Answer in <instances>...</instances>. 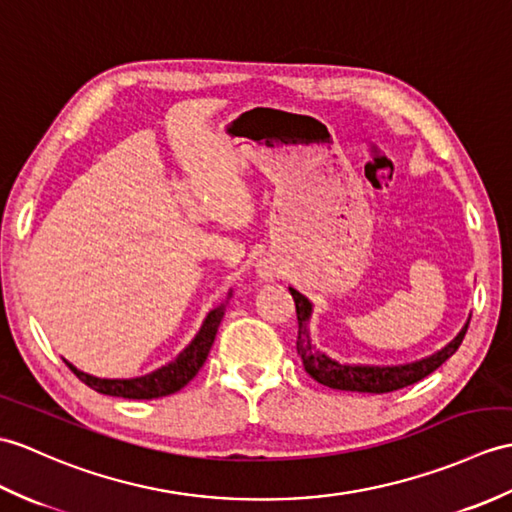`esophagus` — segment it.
I'll return each instance as SVG.
<instances>
[{"mask_svg":"<svg viewBox=\"0 0 512 512\" xmlns=\"http://www.w3.org/2000/svg\"><path fill=\"white\" fill-rule=\"evenodd\" d=\"M257 275H259L261 279H272V268L266 266V264H261V266L257 268Z\"/></svg>","mask_w":512,"mask_h":512,"instance_id":"1","label":"esophagus"}]
</instances>
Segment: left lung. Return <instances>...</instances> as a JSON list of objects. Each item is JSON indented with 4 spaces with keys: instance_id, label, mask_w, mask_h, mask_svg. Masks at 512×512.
<instances>
[{
    "instance_id": "1",
    "label": "left lung",
    "mask_w": 512,
    "mask_h": 512,
    "mask_svg": "<svg viewBox=\"0 0 512 512\" xmlns=\"http://www.w3.org/2000/svg\"><path fill=\"white\" fill-rule=\"evenodd\" d=\"M290 294L296 305V320H299V340H296V349H299L303 368L318 384L336 390L373 392V395H382V392H392L421 382L423 377L434 373L438 366L447 362L451 355L458 351L471 320L469 316L465 327L458 331V336L447 342L441 351L427 355V358L406 364H349L329 358L327 353L316 349V344L312 342L310 336V320L314 305L299 290L290 288Z\"/></svg>"
}]
</instances>
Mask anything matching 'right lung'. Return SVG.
I'll return each mask as SVG.
<instances>
[{"label":"right lung","instance_id":"add662e5","mask_svg":"<svg viewBox=\"0 0 512 512\" xmlns=\"http://www.w3.org/2000/svg\"><path fill=\"white\" fill-rule=\"evenodd\" d=\"M227 299H231V292ZM224 307H227V303H220L216 310H211L207 314V318L202 320V325L198 329V334L194 336V340L176 355V360L157 368V371H152L148 375L130 377V379H106V377H95L89 373H82L67 360H65V364L71 368V373H74L80 382H85L95 392H102V395H109V397L159 399V397L174 395V392H178L183 386L192 382L196 373L202 368V364H205L207 355L211 351V344H213V340H216L220 320L224 316Z\"/></svg>","mask_w":512,"mask_h":512}]
</instances>
